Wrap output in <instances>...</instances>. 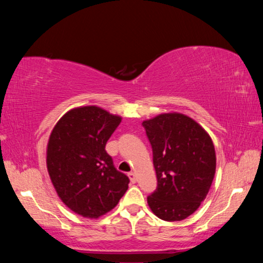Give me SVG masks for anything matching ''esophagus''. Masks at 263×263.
Masks as SVG:
<instances>
[{
	"instance_id": "esophagus-1",
	"label": "esophagus",
	"mask_w": 263,
	"mask_h": 263,
	"mask_svg": "<svg viewBox=\"0 0 263 263\" xmlns=\"http://www.w3.org/2000/svg\"><path fill=\"white\" fill-rule=\"evenodd\" d=\"M127 176H128V179H130V181L132 182V183H136V182H137V176H136L135 173H132V172L128 173Z\"/></svg>"
}]
</instances>
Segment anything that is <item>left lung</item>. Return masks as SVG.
Wrapping results in <instances>:
<instances>
[{"mask_svg": "<svg viewBox=\"0 0 263 263\" xmlns=\"http://www.w3.org/2000/svg\"><path fill=\"white\" fill-rule=\"evenodd\" d=\"M153 151L157 190L147 197L160 219L180 221L197 210L216 173L211 137L193 118L169 112L142 122Z\"/></svg>", "mask_w": 263, "mask_h": 263, "instance_id": "left-lung-1", "label": "left lung"}]
</instances>
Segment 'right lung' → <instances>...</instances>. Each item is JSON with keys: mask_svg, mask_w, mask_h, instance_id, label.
<instances>
[{"mask_svg": "<svg viewBox=\"0 0 263 263\" xmlns=\"http://www.w3.org/2000/svg\"><path fill=\"white\" fill-rule=\"evenodd\" d=\"M121 122V116L100 106H79L62 116L51 132L48 175L62 203L80 216L105 215L128 188V177L115 168L105 151Z\"/></svg>", "mask_w": 263, "mask_h": 263, "instance_id": "1", "label": "right lung"}]
</instances>
